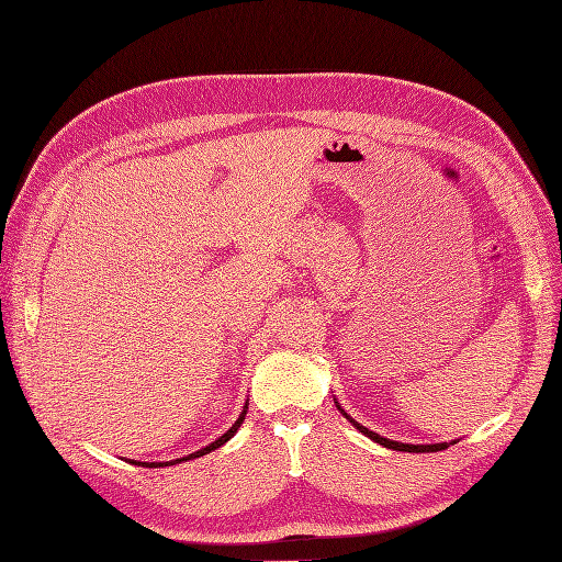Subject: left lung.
<instances>
[{
	"instance_id": "8db88e82",
	"label": "left lung",
	"mask_w": 562,
	"mask_h": 562,
	"mask_svg": "<svg viewBox=\"0 0 562 562\" xmlns=\"http://www.w3.org/2000/svg\"><path fill=\"white\" fill-rule=\"evenodd\" d=\"M339 407V405H337ZM341 409V407H339ZM344 412V409H341ZM344 417L356 426L360 432H364L367 437H371L373 441H378V445H382V447H387V449H394V451H407V453H432V451H441V449H447L449 445L445 441V445H401V441H392V439H385V437H380L378 432H373V430H369V428H364V426H360L356 419H350L346 412H344Z\"/></svg>"
}]
</instances>
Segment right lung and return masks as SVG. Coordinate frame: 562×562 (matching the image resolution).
I'll use <instances>...</instances> for the list:
<instances>
[{"label": "right lung", "mask_w": 562, "mask_h": 562, "mask_svg": "<svg viewBox=\"0 0 562 562\" xmlns=\"http://www.w3.org/2000/svg\"><path fill=\"white\" fill-rule=\"evenodd\" d=\"M246 409H248V405L244 407V412H241V417L236 419L234 424H232V428L225 432V435H221L216 441H212L210 447H204V449H200V451H195V453H191V456H187V458H180V460H172V462H134V464H143V467H170V464H177V462H184V460H193V458H200V456H204V453H210V451H214V449H218V447H223L225 441L239 430V426L244 424V419H246Z\"/></svg>", "instance_id": "right-lung-1"}]
</instances>
